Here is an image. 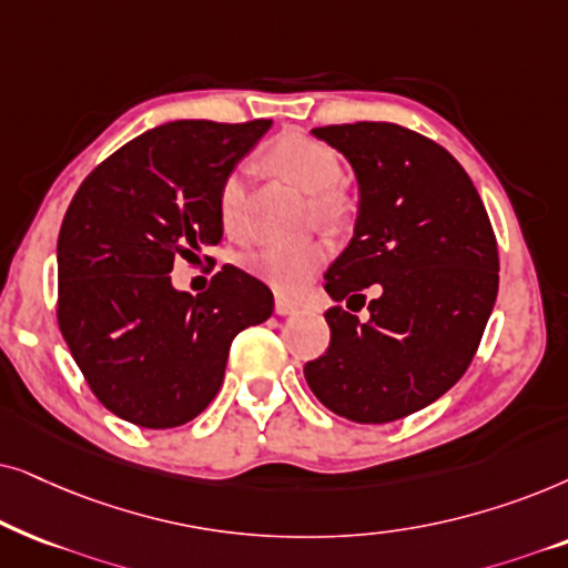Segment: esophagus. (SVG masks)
Listing matches in <instances>:
<instances>
[{"label":"esophagus","mask_w":568,"mask_h":568,"mask_svg":"<svg viewBox=\"0 0 568 568\" xmlns=\"http://www.w3.org/2000/svg\"><path fill=\"white\" fill-rule=\"evenodd\" d=\"M293 312H296V304H293V301L283 298V296L275 298V314L285 316V314H293Z\"/></svg>","instance_id":"esophagus-1"}]
</instances>
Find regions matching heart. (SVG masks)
I'll use <instances>...</instances> for the list:
<instances>
[{
  "mask_svg": "<svg viewBox=\"0 0 568 568\" xmlns=\"http://www.w3.org/2000/svg\"><path fill=\"white\" fill-rule=\"evenodd\" d=\"M262 163L272 173L312 194V210L322 223L345 225L355 213L353 196L337 186L339 158L329 145L306 134H280L264 150ZM246 181L239 169L229 171L217 186V217L225 233L241 236L244 231ZM327 262V244L320 239L301 244H262L244 256V267L280 293H298Z\"/></svg>",
  "mask_w": 568,
  "mask_h": 568,
  "instance_id": "obj_1",
  "label": "heart"
}]
</instances>
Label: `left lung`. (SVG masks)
<instances>
[{"instance_id":"left-lung-1","label":"left lung","mask_w":568,"mask_h":568,"mask_svg":"<svg viewBox=\"0 0 568 568\" xmlns=\"http://www.w3.org/2000/svg\"><path fill=\"white\" fill-rule=\"evenodd\" d=\"M361 189L355 236L324 275L329 347L304 366L316 399L355 423H389L434 403L478 351L498 293V244L463 165L389 121L316 126Z\"/></svg>"}]
</instances>
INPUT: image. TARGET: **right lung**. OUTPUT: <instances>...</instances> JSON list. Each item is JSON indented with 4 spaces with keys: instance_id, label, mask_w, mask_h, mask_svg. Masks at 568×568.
<instances>
[{
    "instance_id": "obj_1",
    "label": "right lung",
    "mask_w": 568,
    "mask_h": 568,
    "mask_svg": "<svg viewBox=\"0 0 568 568\" xmlns=\"http://www.w3.org/2000/svg\"><path fill=\"white\" fill-rule=\"evenodd\" d=\"M272 121H171L126 142L74 192L57 244V322L113 415L176 428L213 403L233 337L272 314L262 280L225 264L200 296L171 285L223 236L217 186ZM207 262H213L205 256Z\"/></svg>"
}]
</instances>
